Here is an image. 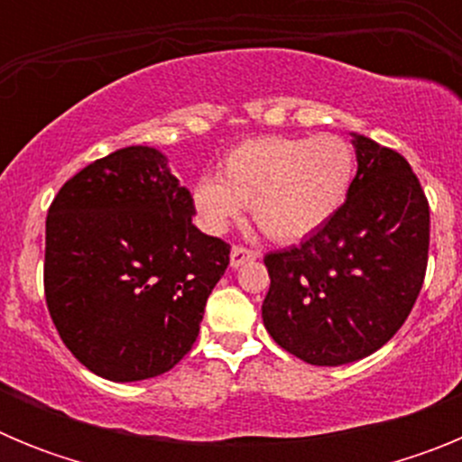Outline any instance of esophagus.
I'll use <instances>...</instances> for the list:
<instances>
[{
  "instance_id": "1",
  "label": "esophagus",
  "mask_w": 462,
  "mask_h": 462,
  "mask_svg": "<svg viewBox=\"0 0 462 462\" xmlns=\"http://www.w3.org/2000/svg\"><path fill=\"white\" fill-rule=\"evenodd\" d=\"M256 256H259V252L247 250V247H240V245H236L234 250H231V268L245 266L247 261H254Z\"/></svg>"
}]
</instances>
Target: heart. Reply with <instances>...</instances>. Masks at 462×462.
Masks as SVG:
<instances>
[{
    "instance_id": "heart-1",
    "label": "heart",
    "mask_w": 462,
    "mask_h": 462,
    "mask_svg": "<svg viewBox=\"0 0 462 462\" xmlns=\"http://www.w3.org/2000/svg\"><path fill=\"white\" fill-rule=\"evenodd\" d=\"M354 173V148L336 134L252 138L226 154L219 180L196 182L194 208L210 234H222L250 206L273 240L296 243L336 217Z\"/></svg>"
}]
</instances>
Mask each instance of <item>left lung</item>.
I'll return each instance as SVG.
<instances>
[{"instance_id":"1","label":"left lung","mask_w":462,"mask_h":462,"mask_svg":"<svg viewBox=\"0 0 462 462\" xmlns=\"http://www.w3.org/2000/svg\"><path fill=\"white\" fill-rule=\"evenodd\" d=\"M356 178L328 224L263 263L271 289L263 326L312 365L370 356L405 324L421 291L430 210L407 159L352 134Z\"/></svg>"}]
</instances>
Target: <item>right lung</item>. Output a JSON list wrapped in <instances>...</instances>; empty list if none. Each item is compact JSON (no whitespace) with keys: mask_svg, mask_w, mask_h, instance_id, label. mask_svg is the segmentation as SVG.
<instances>
[{"mask_svg":"<svg viewBox=\"0 0 462 462\" xmlns=\"http://www.w3.org/2000/svg\"><path fill=\"white\" fill-rule=\"evenodd\" d=\"M169 159L129 145L97 159L55 196L46 219L48 312L69 352L110 382H141L180 363L228 266L201 234Z\"/></svg>","mask_w":462,"mask_h":462,"instance_id":"add662e5","label":"right lung"}]
</instances>
